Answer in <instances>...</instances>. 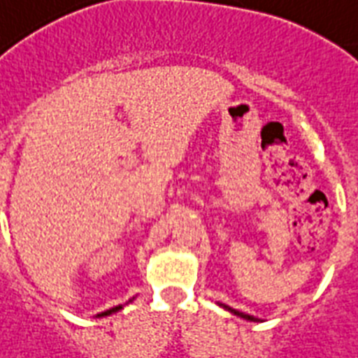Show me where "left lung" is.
<instances>
[{"label": "left lung", "mask_w": 358, "mask_h": 358, "mask_svg": "<svg viewBox=\"0 0 358 358\" xmlns=\"http://www.w3.org/2000/svg\"><path fill=\"white\" fill-rule=\"evenodd\" d=\"M220 307H224L226 310H229V313H231V315H235V316H241V318H245V320H250V322H259L257 320V318H255V316H250V315H246V313H241V310H237V309H231V307H229V305H224V303H219Z\"/></svg>", "instance_id": "obj_1"}]
</instances>
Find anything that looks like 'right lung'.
<instances>
[{
	"label": "right lung",
	"mask_w": 358,
	"mask_h": 358,
	"mask_svg": "<svg viewBox=\"0 0 358 358\" xmlns=\"http://www.w3.org/2000/svg\"><path fill=\"white\" fill-rule=\"evenodd\" d=\"M132 301V300H130ZM123 309V305H117V307H112V309H108V310H104V313H99L97 315V318H101V316H108V315H113V313H117V310H121Z\"/></svg>",
	"instance_id": "right-lung-1"
}]
</instances>
